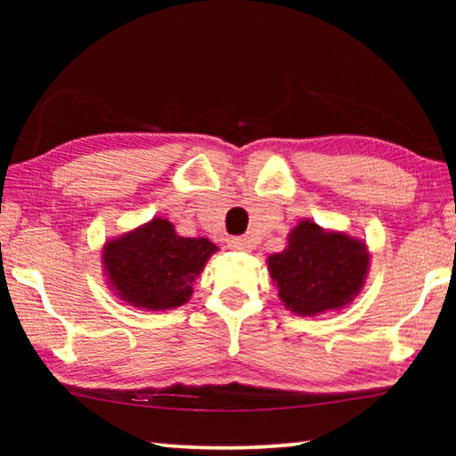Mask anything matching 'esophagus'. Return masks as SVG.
Returning a JSON list of instances; mask_svg holds the SVG:
<instances>
[{"label": "esophagus", "mask_w": 456, "mask_h": 456, "mask_svg": "<svg viewBox=\"0 0 456 456\" xmlns=\"http://www.w3.org/2000/svg\"><path fill=\"white\" fill-rule=\"evenodd\" d=\"M227 245L231 247V249H237V251H249L253 247L249 237H229Z\"/></svg>", "instance_id": "1"}]
</instances>
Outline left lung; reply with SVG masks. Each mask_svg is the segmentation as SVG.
I'll list each match as a JSON object with an SVG mask.
<instances>
[{"label": "left lung", "instance_id": "1", "mask_svg": "<svg viewBox=\"0 0 456 456\" xmlns=\"http://www.w3.org/2000/svg\"><path fill=\"white\" fill-rule=\"evenodd\" d=\"M267 264L288 310L315 315L352 302L364 283L368 251L356 239L304 221L291 231L288 249Z\"/></svg>", "mask_w": 456, "mask_h": 456}]
</instances>
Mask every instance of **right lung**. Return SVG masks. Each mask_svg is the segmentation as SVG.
<instances>
[{
	"mask_svg": "<svg viewBox=\"0 0 456 456\" xmlns=\"http://www.w3.org/2000/svg\"><path fill=\"white\" fill-rule=\"evenodd\" d=\"M215 251L217 245L209 239L179 237L167 219H152L106 243L104 267L120 299L146 310H168L191 297L192 281Z\"/></svg>",
	"mask_w": 456,
	"mask_h": 456,
	"instance_id": "add662e5",
	"label": "right lung"
}]
</instances>
